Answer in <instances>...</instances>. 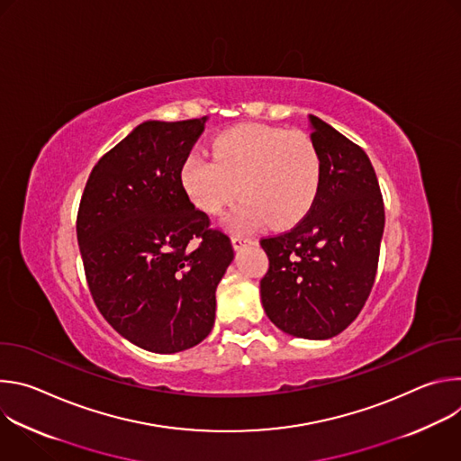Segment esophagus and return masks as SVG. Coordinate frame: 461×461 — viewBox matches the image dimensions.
I'll return each mask as SVG.
<instances>
[{"mask_svg": "<svg viewBox=\"0 0 461 461\" xmlns=\"http://www.w3.org/2000/svg\"><path fill=\"white\" fill-rule=\"evenodd\" d=\"M246 242H251V239L249 237H242V235H231V244H233L235 249L242 248Z\"/></svg>", "mask_w": 461, "mask_h": 461, "instance_id": "obj_1", "label": "esophagus"}]
</instances>
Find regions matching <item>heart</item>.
<instances>
[{"label": "heart", "instance_id": "heart-1", "mask_svg": "<svg viewBox=\"0 0 461 461\" xmlns=\"http://www.w3.org/2000/svg\"><path fill=\"white\" fill-rule=\"evenodd\" d=\"M189 201L217 215L242 196L228 222L235 230L260 224L286 228L303 219L321 187V157L303 131L237 125L213 142V158L189 153L180 166Z\"/></svg>", "mask_w": 461, "mask_h": 461}]
</instances>
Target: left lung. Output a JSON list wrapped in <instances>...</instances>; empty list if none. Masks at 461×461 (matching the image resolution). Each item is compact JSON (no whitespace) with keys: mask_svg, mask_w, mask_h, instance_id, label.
Wrapping results in <instances>:
<instances>
[{"mask_svg":"<svg viewBox=\"0 0 461 461\" xmlns=\"http://www.w3.org/2000/svg\"><path fill=\"white\" fill-rule=\"evenodd\" d=\"M321 187L288 231L260 239L270 268L260 301L283 332L330 339L359 315L375 281L384 206L366 153L310 114Z\"/></svg>","mask_w":461,"mask_h":461,"instance_id":"8db88e82","label":"left lung"}]
</instances>
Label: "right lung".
I'll return each instance as SVG.
<instances>
[{
    "instance_id": "add662e5",
    "label": "right lung",
    "mask_w": 461,
    "mask_h": 461,
    "mask_svg": "<svg viewBox=\"0 0 461 461\" xmlns=\"http://www.w3.org/2000/svg\"><path fill=\"white\" fill-rule=\"evenodd\" d=\"M206 116L149 120L93 167L77 217L96 308L133 345L175 354L215 322V290L233 260L230 237L210 226L180 182Z\"/></svg>"
}]
</instances>
